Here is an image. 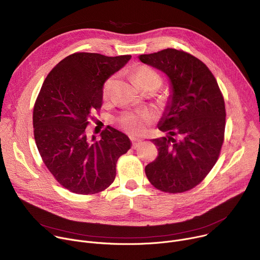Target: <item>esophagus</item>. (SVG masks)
Wrapping results in <instances>:
<instances>
[{
	"mask_svg": "<svg viewBox=\"0 0 260 260\" xmlns=\"http://www.w3.org/2000/svg\"><path fill=\"white\" fill-rule=\"evenodd\" d=\"M132 141H133V148H137L141 142V140H137V139H132Z\"/></svg>",
	"mask_w": 260,
	"mask_h": 260,
	"instance_id": "obj_1",
	"label": "esophagus"
}]
</instances>
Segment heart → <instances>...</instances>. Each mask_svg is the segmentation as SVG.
Masks as SVG:
<instances>
[{
	"label": "heart",
	"mask_w": 260,
	"mask_h": 260,
	"mask_svg": "<svg viewBox=\"0 0 260 260\" xmlns=\"http://www.w3.org/2000/svg\"><path fill=\"white\" fill-rule=\"evenodd\" d=\"M134 79L136 84L141 88L150 82H157L160 86L161 78L158 74L150 68L140 67L134 73ZM116 82V76L109 77L103 86V95L108 98L111 94ZM117 122L119 126L127 134L133 136H142L146 133L148 125L151 122V115L145 111H135L122 114Z\"/></svg>",
	"instance_id": "heart-1"
}]
</instances>
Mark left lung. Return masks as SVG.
<instances>
[{"instance_id":"left-lung-1","label":"left lung","mask_w":260,"mask_h":260,"mask_svg":"<svg viewBox=\"0 0 260 260\" xmlns=\"http://www.w3.org/2000/svg\"><path fill=\"white\" fill-rule=\"evenodd\" d=\"M139 59L168 76L171 94L153 139L156 159L146 176L161 191L180 193L200 184L216 164L225 129V105L209 68L196 56L173 48L141 54Z\"/></svg>"}]
</instances>
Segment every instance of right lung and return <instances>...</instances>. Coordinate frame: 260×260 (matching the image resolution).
I'll return each mask as SVG.
<instances>
[{"instance_id":"obj_1","label":"right lung","mask_w":260,"mask_h":260,"mask_svg":"<svg viewBox=\"0 0 260 260\" xmlns=\"http://www.w3.org/2000/svg\"><path fill=\"white\" fill-rule=\"evenodd\" d=\"M131 57L71 54L51 70L36 100L37 148L56 181L72 192L93 194L109 187L118 158L132 146L128 137L112 126L100 140L89 139L85 129L91 113L102 107L104 83Z\"/></svg>"}]
</instances>
